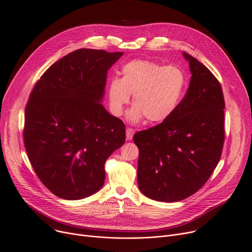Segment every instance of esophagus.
I'll return each instance as SVG.
<instances>
[{
  "instance_id": "esophagus-1",
  "label": "esophagus",
  "mask_w": 252,
  "mask_h": 252,
  "mask_svg": "<svg viewBox=\"0 0 252 252\" xmlns=\"http://www.w3.org/2000/svg\"><path fill=\"white\" fill-rule=\"evenodd\" d=\"M126 133V140L129 141V140L132 139V136H133V134H134V130H133V128H131V127H127Z\"/></svg>"
}]
</instances>
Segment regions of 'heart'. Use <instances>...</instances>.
Segmentation results:
<instances>
[{
  "label": "heart",
  "mask_w": 252,
  "mask_h": 252,
  "mask_svg": "<svg viewBox=\"0 0 252 252\" xmlns=\"http://www.w3.org/2000/svg\"><path fill=\"white\" fill-rule=\"evenodd\" d=\"M122 77L108 82L107 95L110 109L120 117L124 106L132 95L133 107L128 119L158 124L168 120L177 109L187 78L185 72L175 65H163L150 60H131L122 67Z\"/></svg>",
  "instance_id": "heart-1"
}]
</instances>
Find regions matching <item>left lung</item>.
Listing matches in <instances>:
<instances>
[{
  "mask_svg": "<svg viewBox=\"0 0 252 252\" xmlns=\"http://www.w3.org/2000/svg\"><path fill=\"white\" fill-rule=\"evenodd\" d=\"M183 54L192 73L185 96L168 120L133 135L139 188L161 202L181 201L201 189L220 161L225 139L221 85L207 67Z\"/></svg>",
  "mask_w": 252,
  "mask_h": 252,
  "instance_id": "left-lung-1",
  "label": "left lung"
}]
</instances>
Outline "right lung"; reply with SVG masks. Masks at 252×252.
I'll return each mask as SVG.
<instances>
[{
	"label": "right lung",
	"mask_w": 252,
	"mask_h": 252,
	"mask_svg": "<svg viewBox=\"0 0 252 252\" xmlns=\"http://www.w3.org/2000/svg\"><path fill=\"white\" fill-rule=\"evenodd\" d=\"M123 52L78 49L45 71L25 108L23 129L29 161L59 198L97 192L107 158L126 142V126L101 104L107 70Z\"/></svg>",
	"instance_id": "obj_1"
}]
</instances>
